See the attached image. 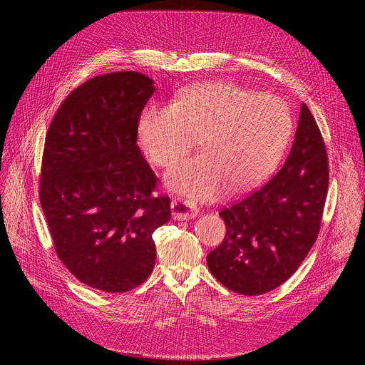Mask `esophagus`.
<instances>
[{"label":"esophagus","mask_w":365,"mask_h":365,"mask_svg":"<svg viewBox=\"0 0 365 365\" xmlns=\"http://www.w3.org/2000/svg\"><path fill=\"white\" fill-rule=\"evenodd\" d=\"M198 213L197 207L182 198H175L171 201V216L176 220H189L195 217Z\"/></svg>","instance_id":"esophagus-1"}]
</instances>
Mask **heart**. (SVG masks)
Segmentation results:
<instances>
[{
	"instance_id": "b5f03b06",
	"label": "heart",
	"mask_w": 365,
	"mask_h": 365,
	"mask_svg": "<svg viewBox=\"0 0 365 365\" xmlns=\"http://www.w3.org/2000/svg\"><path fill=\"white\" fill-rule=\"evenodd\" d=\"M292 127L290 109L277 96L216 81L182 91L171 106L146 108L139 140L153 165L170 167L198 139L201 153L179 161L165 183L190 200L212 201L269 176Z\"/></svg>"
}]
</instances>
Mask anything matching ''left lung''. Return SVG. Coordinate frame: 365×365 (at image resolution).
<instances>
[{"instance_id": "obj_1", "label": "left lung", "mask_w": 365, "mask_h": 365, "mask_svg": "<svg viewBox=\"0 0 365 365\" xmlns=\"http://www.w3.org/2000/svg\"><path fill=\"white\" fill-rule=\"evenodd\" d=\"M327 190V150L314 115L303 103L282 168L219 212L226 234L207 256L210 272L226 289L245 296L277 289L297 271L317 241Z\"/></svg>"}]
</instances>
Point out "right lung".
I'll return each mask as SVG.
<instances>
[{"label":"right lung","instance_id":"obj_1","mask_svg":"<svg viewBox=\"0 0 365 365\" xmlns=\"http://www.w3.org/2000/svg\"><path fill=\"white\" fill-rule=\"evenodd\" d=\"M153 81L127 71L94 76L68 94L46 134L40 202L57 257L83 284L125 293L148 279L152 234L170 198L138 145Z\"/></svg>","mask_w":365,"mask_h":365}]
</instances>
